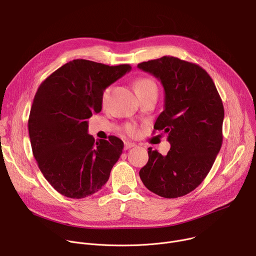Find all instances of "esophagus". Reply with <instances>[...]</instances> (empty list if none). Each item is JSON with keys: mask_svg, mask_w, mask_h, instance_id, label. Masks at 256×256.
Here are the masks:
<instances>
[{"mask_svg": "<svg viewBox=\"0 0 256 256\" xmlns=\"http://www.w3.org/2000/svg\"><path fill=\"white\" fill-rule=\"evenodd\" d=\"M136 146V144L134 142H129V141H126L125 144H124V148L125 150H130L132 148H135Z\"/></svg>", "mask_w": 256, "mask_h": 256, "instance_id": "34e87169", "label": "esophagus"}]
</instances>
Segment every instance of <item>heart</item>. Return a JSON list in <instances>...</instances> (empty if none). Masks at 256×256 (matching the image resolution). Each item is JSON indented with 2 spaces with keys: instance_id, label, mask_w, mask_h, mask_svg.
Returning a JSON list of instances; mask_svg holds the SVG:
<instances>
[{
  "instance_id": "obj_1",
  "label": "heart",
  "mask_w": 256,
  "mask_h": 256,
  "mask_svg": "<svg viewBox=\"0 0 256 256\" xmlns=\"http://www.w3.org/2000/svg\"><path fill=\"white\" fill-rule=\"evenodd\" d=\"M134 88L136 92V94L139 96L146 94H150V92H156L158 88L156 85L154 83V81L148 77H139L134 81ZM108 96H110V88H106L102 94V104H106L108 102ZM126 132L129 135H135L137 132V129L134 125L128 124L125 127Z\"/></svg>"
}]
</instances>
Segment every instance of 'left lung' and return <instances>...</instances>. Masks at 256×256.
Returning <instances> with one entry per match:
<instances>
[{
  "label": "left lung",
  "instance_id": "8db88e82",
  "mask_svg": "<svg viewBox=\"0 0 256 256\" xmlns=\"http://www.w3.org/2000/svg\"><path fill=\"white\" fill-rule=\"evenodd\" d=\"M137 67L162 84L164 108L154 129L168 134L171 144L166 156L148 148L140 179L162 197L184 196L202 184L220 150L224 116L220 96L212 77L197 64L164 56Z\"/></svg>",
  "mask_w": 256,
  "mask_h": 256
}]
</instances>
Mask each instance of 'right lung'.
<instances>
[{"label": "right lung", "mask_w": 256, "mask_h": 256, "mask_svg": "<svg viewBox=\"0 0 256 256\" xmlns=\"http://www.w3.org/2000/svg\"><path fill=\"white\" fill-rule=\"evenodd\" d=\"M131 70L77 59L52 73L34 96L28 119L34 156L46 181L62 195L84 198L106 183L124 144L88 133V121L102 110V94Z\"/></svg>", "instance_id": "obj_1"}]
</instances>
